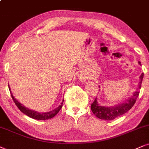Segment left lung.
<instances>
[{"mask_svg": "<svg viewBox=\"0 0 149 149\" xmlns=\"http://www.w3.org/2000/svg\"><path fill=\"white\" fill-rule=\"evenodd\" d=\"M139 63L141 65V63L139 61ZM144 77V73L139 77L140 81L139 82L138 86L136 88V91L134 92L133 95L131 97L126 100V102L122 104L115 105L113 106H103L98 104L97 101V98H95L94 102L91 104V110L95 116L101 119L104 120H113L116 117L121 116L124 115L126 112L129 111L131 108L133 107L135 102H136L137 97L139 94V89L141 88V85H142V81ZM100 87V86H99Z\"/></svg>", "mask_w": 149, "mask_h": 149, "instance_id": "obj_1", "label": "left lung"}]
</instances>
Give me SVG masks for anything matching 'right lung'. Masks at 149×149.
<instances>
[{
	"label": "right lung",
	"instance_id": "right-lung-1",
	"mask_svg": "<svg viewBox=\"0 0 149 149\" xmlns=\"http://www.w3.org/2000/svg\"><path fill=\"white\" fill-rule=\"evenodd\" d=\"M8 87H9V89H10V91L11 93V96H12V100H14V103H15V104L18 107V109H19L20 111L22 112V113H23L24 114H25V115H27V116L31 117V118H32V119H38V120H46V119L52 118V117H54L55 115H56V114L59 112L61 108H62V106H63V102L64 100H63V102H62L61 104V105L58 106L57 108H55V109L53 110V111L47 112V113H38L37 111H32V110H30L29 108H27L25 107V106H24L23 104H21L19 102H18V101L16 100L15 98H14V97L13 96L12 92H11V91H10V86L9 85H8Z\"/></svg>",
	"mask_w": 149,
	"mask_h": 149
}]
</instances>
